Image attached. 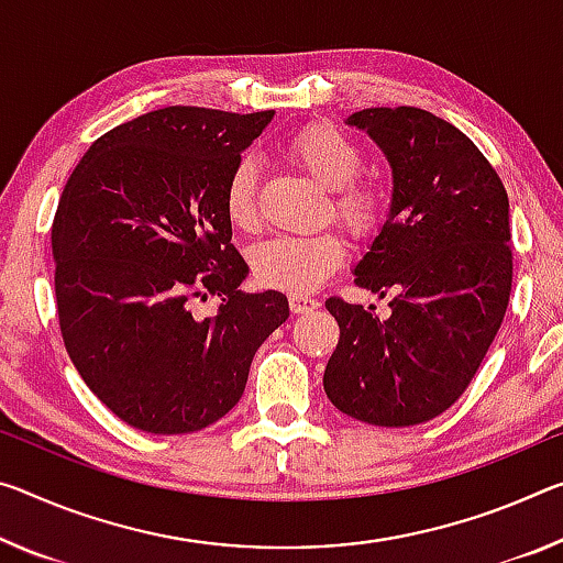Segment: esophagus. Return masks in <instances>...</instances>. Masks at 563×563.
Here are the masks:
<instances>
[{
	"label": "esophagus",
	"mask_w": 563,
	"mask_h": 563,
	"mask_svg": "<svg viewBox=\"0 0 563 563\" xmlns=\"http://www.w3.org/2000/svg\"><path fill=\"white\" fill-rule=\"evenodd\" d=\"M318 308V300L310 296H290V310L292 313H310V310Z\"/></svg>",
	"instance_id": "obj_1"
}]
</instances>
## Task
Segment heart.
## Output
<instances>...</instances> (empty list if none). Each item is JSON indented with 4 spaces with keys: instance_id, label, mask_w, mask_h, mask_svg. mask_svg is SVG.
<instances>
[{
    "instance_id": "heart-1",
    "label": "heart",
    "mask_w": 563,
    "mask_h": 563,
    "mask_svg": "<svg viewBox=\"0 0 563 563\" xmlns=\"http://www.w3.org/2000/svg\"><path fill=\"white\" fill-rule=\"evenodd\" d=\"M288 155L330 190L333 216L355 238L376 235L388 216V195L376 180L358 177L363 153L330 124H310L290 137ZM225 212L238 230L257 228V167L243 159L225 187ZM345 257L343 238L325 230L316 235H278L253 253V273L267 288L310 292L330 278Z\"/></svg>"
}]
</instances>
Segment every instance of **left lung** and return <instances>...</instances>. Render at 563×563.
Returning <instances> with one entry per match:
<instances>
[{"label": "left lung", "instance_id": "1", "mask_svg": "<svg viewBox=\"0 0 563 563\" xmlns=\"http://www.w3.org/2000/svg\"><path fill=\"white\" fill-rule=\"evenodd\" d=\"M394 169L388 220L355 265V285L390 298V316L328 298L341 341L323 388L338 410L404 428L441 416L474 380L504 323L514 280L508 195L459 128L418 107L347 118Z\"/></svg>", "mask_w": 563, "mask_h": 563}]
</instances>
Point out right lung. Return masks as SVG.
<instances>
[{"label": "right lung", "mask_w": 563, "mask_h": 563, "mask_svg": "<svg viewBox=\"0 0 563 563\" xmlns=\"http://www.w3.org/2000/svg\"><path fill=\"white\" fill-rule=\"evenodd\" d=\"M273 110L163 107L92 142L52 222L62 341L89 390L147 433H192L243 396L250 363L290 316L245 292L225 187ZM218 295L219 310L194 316Z\"/></svg>", "instance_id": "obj_1"}]
</instances>
